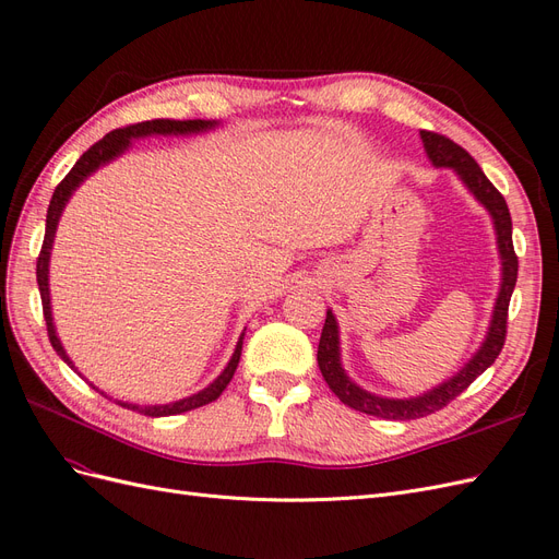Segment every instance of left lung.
Wrapping results in <instances>:
<instances>
[{"mask_svg": "<svg viewBox=\"0 0 559 559\" xmlns=\"http://www.w3.org/2000/svg\"><path fill=\"white\" fill-rule=\"evenodd\" d=\"M421 144H425L427 158L433 167H450V170L460 177V181L466 186L468 193L476 198L480 205L492 216V226L497 235V249L501 259V284L499 294L495 300L492 319H489V326L485 333V341L476 349V354L456 370L452 378L445 382L436 384L429 392L411 396V399H389L370 394L368 389L359 386L354 382L343 368L341 361V329H337V319L333 310H326L324 329H321L319 337V349H317V364L321 376H324L331 392L341 399L349 408L376 415L382 419H417L441 411L454 396H460L464 389L476 380L480 373L495 364L499 352L506 341V317H509V302L518 282V257L513 251V224H511V212L506 205L503 195L495 189L492 181L485 177L480 165L473 160L466 151L454 144L452 140L443 138V134L436 132H419Z\"/></svg>", "mask_w": 559, "mask_h": 559, "instance_id": "8db88e82", "label": "left lung"}]
</instances>
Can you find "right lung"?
<instances>
[{"mask_svg":"<svg viewBox=\"0 0 559 559\" xmlns=\"http://www.w3.org/2000/svg\"><path fill=\"white\" fill-rule=\"evenodd\" d=\"M218 126V121H202V118H193V121H175V118H154V121H144V123H134L128 128H118L111 130L109 134H105L103 140L95 142L86 154H83L76 165L70 170L50 198V205H48V214H46V235H44V245H41V253L37 259V284H39V294H41V306H44V319H46V326H48V341L53 345V349L58 352V357L74 368V361L70 359V354L64 352L60 337L56 333V324H53V312H50V289H48V265H50V249H53V240H56V230L60 224V216L67 207V202L74 195V191L79 186L86 181L93 173H97L103 165H109L111 160H116L118 156H123L126 151L132 146V140H140V138H151V134H200V132H207L214 130ZM242 341H245V333L240 335L238 345H235L233 357L228 361V366L222 370V376H218L214 382H210L205 389H200L198 394H191L186 399H179L175 403H165V405H138V403H128V401H116L118 405H123L128 411H138L142 415L148 417H167V415H179V413H189L193 408H200V405H207L212 401H216L222 396L224 389L228 386V382L235 376V368L240 364V354H242ZM76 370V368H74ZM79 373V370H76ZM81 376V373H79ZM97 389V386H93ZM105 394V392H103ZM107 396V394H105Z\"/></svg>","mask_w":559,"mask_h":559,"instance_id":"obj_1","label":"right lung"}]
</instances>
